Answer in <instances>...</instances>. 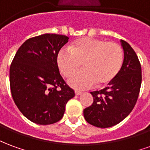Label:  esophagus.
Returning <instances> with one entry per match:
<instances>
[{"label": "esophagus", "mask_w": 150, "mask_h": 150, "mask_svg": "<svg viewBox=\"0 0 150 150\" xmlns=\"http://www.w3.org/2000/svg\"><path fill=\"white\" fill-rule=\"evenodd\" d=\"M82 93H83V92L80 91H77V90L75 91V95H76V96H79V95H81Z\"/></svg>", "instance_id": "obj_1"}]
</instances>
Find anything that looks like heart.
Here are the masks:
<instances>
[{"instance_id":"obj_1","label":"heart","mask_w":150,"mask_h":150,"mask_svg":"<svg viewBox=\"0 0 150 150\" xmlns=\"http://www.w3.org/2000/svg\"><path fill=\"white\" fill-rule=\"evenodd\" d=\"M124 51L116 42L83 38L72 42L71 49L62 48L57 56V63L62 75L71 77L83 65V69L69 79V84L76 89H86L96 83L108 84L122 67Z\"/></svg>"}]
</instances>
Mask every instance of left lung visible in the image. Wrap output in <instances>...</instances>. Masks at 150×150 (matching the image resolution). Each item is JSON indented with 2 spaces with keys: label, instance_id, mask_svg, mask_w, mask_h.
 <instances>
[{
  "label": "left lung",
  "instance_id": "8db88e82",
  "mask_svg": "<svg viewBox=\"0 0 150 150\" xmlns=\"http://www.w3.org/2000/svg\"><path fill=\"white\" fill-rule=\"evenodd\" d=\"M124 62L119 74L108 87L91 91L94 101L83 110L86 121L98 128L119 124L135 106L142 84V67L138 57L129 43L120 40Z\"/></svg>",
  "mask_w": 150,
  "mask_h": 150
}]
</instances>
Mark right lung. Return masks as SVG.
Returning a JSON list of instances; mask_svg holds the SVG:
<instances>
[{
    "label": "right lung",
    "mask_w": 150,
    "mask_h": 150,
    "mask_svg": "<svg viewBox=\"0 0 150 150\" xmlns=\"http://www.w3.org/2000/svg\"><path fill=\"white\" fill-rule=\"evenodd\" d=\"M69 38L45 34L21 45L12 61L9 83L18 109L32 122L51 125L62 119L66 104L75 96L59 73L57 56Z\"/></svg>",
    "instance_id": "add662e5"
}]
</instances>
